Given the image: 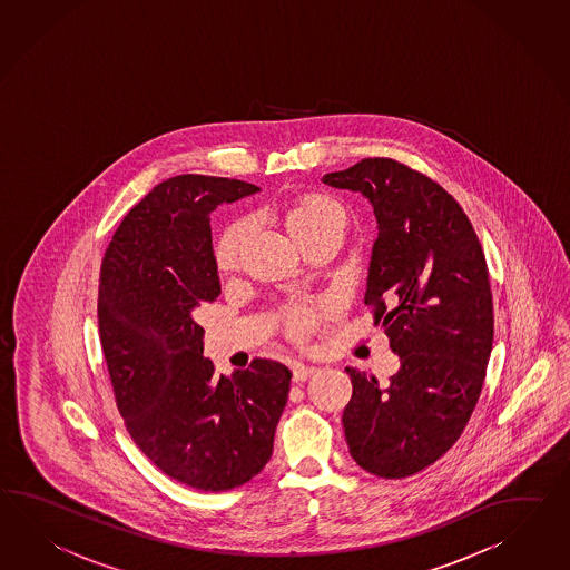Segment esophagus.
I'll list each match as a JSON object with an SVG mask.
<instances>
[{
	"label": "esophagus",
	"instance_id": "esophagus-1",
	"mask_svg": "<svg viewBox=\"0 0 570 570\" xmlns=\"http://www.w3.org/2000/svg\"><path fill=\"white\" fill-rule=\"evenodd\" d=\"M317 371H320L317 366H308V364H303V362H296L294 368H292V381L294 383H303L308 376L315 375Z\"/></svg>",
	"mask_w": 570,
	"mask_h": 570
}]
</instances>
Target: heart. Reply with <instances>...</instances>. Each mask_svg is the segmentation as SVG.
Instances as JSON below:
<instances>
[{"label": "heart", "mask_w": 570, "mask_h": 570, "mask_svg": "<svg viewBox=\"0 0 570 570\" xmlns=\"http://www.w3.org/2000/svg\"><path fill=\"white\" fill-rule=\"evenodd\" d=\"M282 223L288 235L301 245L313 236L335 233L342 236L347 224V209L334 197L321 194H306L296 197L286 208L282 209ZM249 235V224L245 220L233 223L224 230L216 245V265L220 272H233L243 245ZM323 317V306H298L288 313V332L294 337H305Z\"/></svg>", "instance_id": "1"}]
</instances>
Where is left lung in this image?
I'll list each match as a JSON object with an SVG mask.
<instances>
[{"instance_id":"1","label":"left lung","mask_w":570,"mask_h":570,"mask_svg":"<svg viewBox=\"0 0 570 570\" xmlns=\"http://www.w3.org/2000/svg\"><path fill=\"white\" fill-rule=\"evenodd\" d=\"M321 181L373 206L364 303L402 362L385 387L346 368L347 449L373 475L407 478L443 458L480 397L494 337L487 259L453 195L391 158H364Z\"/></svg>"}]
</instances>
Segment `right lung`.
Listing matches in <instances>:
<instances>
[{
    "instance_id": "1",
    "label": "right lung",
    "mask_w": 570,
    "mask_h": 570,
    "mask_svg": "<svg viewBox=\"0 0 570 570\" xmlns=\"http://www.w3.org/2000/svg\"><path fill=\"white\" fill-rule=\"evenodd\" d=\"M257 191L204 175L163 181L129 209L100 265L98 332L127 431L156 468L204 492L264 470L291 391L276 361L214 375L194 317L220 294L209 214Z\"/></svg>"
}]
</instances>
